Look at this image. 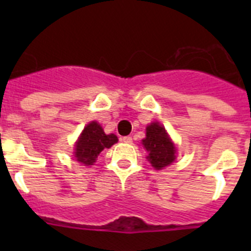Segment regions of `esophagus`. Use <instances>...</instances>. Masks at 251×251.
<instances>
[{"label":"esophagus","instance_id":"34e87169","mask_svg":"<svg viewBox=\"0 0 251 251\" xmlns=\"http://www.w3.org/2000/svg\"><path fill=\"white\" fill-rule=\"evenodd\" d=\"M121 141L124 143H132V137L131 136H125V137H121Z\"/></svg>","mask_w":251,"mask_h":251}]
</instances>
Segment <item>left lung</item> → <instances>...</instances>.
Returning <instances> with one entry per match:
<instances>
[{
  "mask_svg": "<svg viewBox=\"0 0 251 251\" xmlns=\"http://www.w3.org/2000/svg\"><path fill=\"white\" fill-rule=\"evenodd\" d=\"M144 148L148 151V160L151 166L160 170L165 166L170 165L175 160V149L173 142L169 138L165 128L159 123H151L147 126L146 138L142 141Z\"/></svg>",
  "mask_w": 251,
  "mask_h": 251,
  "instance_id": "left-lung-1",
  "label": "left lung"
}]
</instances>
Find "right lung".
Instances as JSON below:
<instances>
[{
  "mask_svg": "<svg viewBox=\"0 0 251 251\" xmlns=\"http://www.w3.org/2000/svg\"><path fill=\"white\" fill-rule=\"evenodd\" d=\"M118 142L114 133L105 135L102 126L96 121L88 124L83 128L75 146V158L85 165H92L103 149L110 148Z\"/></svg>",
  "mask_w": 251,
  "mask_h": 251,
  "instance_id": "right-lung-1",
  "label": "right lung"
}]
</instances>
